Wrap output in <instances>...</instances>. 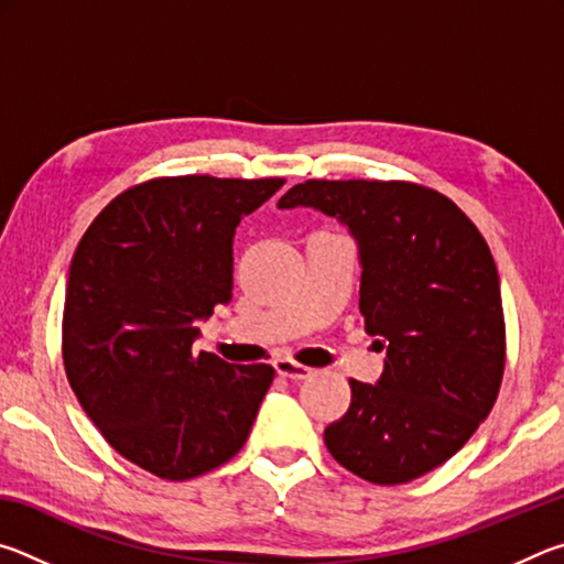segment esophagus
I'll return each instance as SVG.
<instances>
[{"label": "esophagus", "instance_id": "34e87169", "mask_svg": "<svg viewBox=\"0 0 564 564\" xmlns=\"http://www.w3.org/2000/svg\"><path fill=\"white\" fill-rule=\"evenodd\" d=\"M273 368L281 378H291V380H303V378L311 376L308 366H301V362H295L291 358H279L273 362Z\"/></svg>", "mask_w": 564, "mask_h": 564}]
</instances>
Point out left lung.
Instances as JSON below:
<instances>
[{
	"label": "left lung",
	"instance_id": "left-lung-1",
	"mask_svg": "<svg viewBox=\"0 0 564 564\" xmlns=\"http://www.w3.org/2000/svg\"><path fill=\"white\" fill-rule=\"evenodd\" d=\"M316 208L348 226L360 259V313L386 350L378 383L350 380V408L323 433L336 460L376 485L431 473L495 405L505 318L492 253L451 198L408 181H321L279 208Z\"/></svg>",
	"mask_w": 564,
	"mask_h": 564
}]
</instances>
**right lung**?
<instances>
[{"instance_id": "obj_1", "label": "right lung", "mask_w": 564, "mask_h": 564, "mask_svg": "<svg viewBox=\"0 0 564 564\" xmlns=\"http://www.w3.org/2000/svg\"><path fill=\"white\" fill-rule=\"evenodd\" d=\"M285 178H151L94 218L72 259L62 318L69 386L107 443L164 480L241 451L271 366L194 352L198 321L231 301L234 234Z\"/></svg>"}]
</instances>
